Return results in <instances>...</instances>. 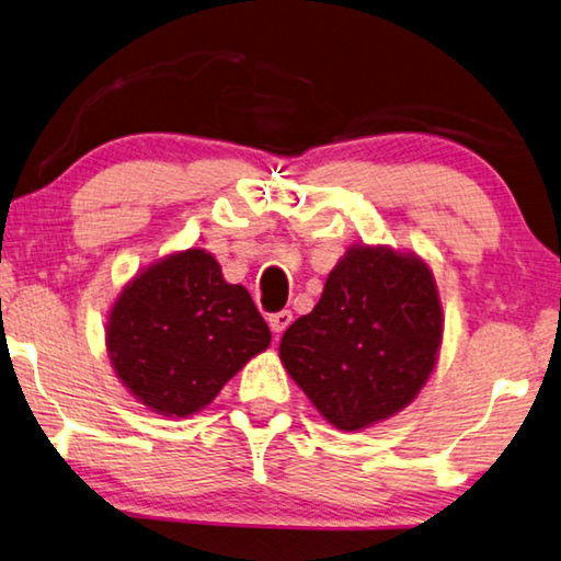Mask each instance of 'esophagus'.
Instances as JSON below:
<instances>
[{
  "instance_id": "obj_1",
  "label": "esophagus",
  "mask_w": 561,
  "mask_h": 561,
  "mask_svg": "<svg viewBox=\"0 0 561 561\" xmlns=\"http://www.w3.org/2000/svg\"><path fill=\"white\" fill-rule=\"evenodd\" d=\"M290 323H293V313H290V310H278V313L268 316V325H271L273 333H278V335H280L283 330H286Z\"/></svg>"
}]
</instances>
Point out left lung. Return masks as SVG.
Listing matches in <instances>:
<instances>
[{
  "label": "left lung",
  "instance_id": "obj_1",
  "mask_svg": "<svg viewBox=\"0 0 561 561\" xmlns=\"http://www.w3.org/2000/svg\"><path fill=\"white\" fill-rule=\"evenodd\" d=\"M430 265L388 245H353L323 296L280 341V360L330 425L345 433L392 417L417 398L443 345Z\"/></svg>",
  "mask_w": 561,
  "mask_h": 561
}]
</instances>
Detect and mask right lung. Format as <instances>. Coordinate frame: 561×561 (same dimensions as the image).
<instances>
[{
	"label": "right lung",
	"mask_w": 561,
	"mask_h": 561,
	"mask_svg": "<svg viewBox=\"0 0 561 561\" xmlns=\"http://www.w3.org/2000/svg\"><path fill=\"white\" fill-rule=\"evenodd\" d=\"M271 345L243 286L224 280L204 248L171 253L136 273L114 300L106 351L124 388L163 417H188Z\"/></svg>",
	"instance_id": "add662e5"
}]
</instances>
